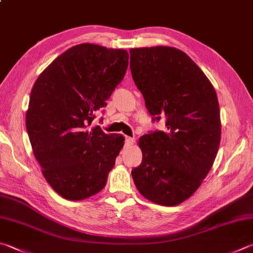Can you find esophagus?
Instances as JSON below:
<instances>
[{
  "label": "esophagus",
  "mask_w": 253,
  "mask_h": 253,
  "mask_svg": "<svg viewBox=\"0 0 253 253\" xmlns=\"http://www.w3.org/2000/svg\"><path fill=\"white\" fill-rule=\"evenodd\" d=\"M134 141H135L134 137H128V136L125 137V142H126L127 145H131Z\"/></svg>",
  "instance_id": "obj_1"
}]
</instances>
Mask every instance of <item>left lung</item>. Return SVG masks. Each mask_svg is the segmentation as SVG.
I'll return each instance as SVG.
<instances>
[{
    "instance_id": "obj_1",
    "label": "left lung",
    "mask_w": 253,
    "mask_h": 253,
    "mask_svg": "<svg viewBox=\"0 0 253 253\" xmlns=\"http://www.w3.org/2000/svg\"><path fill=\"white\" fill-rule=\"evenodd\" d=\"M130 72L153 122L166 129L140 137L142 160L131 170L140 194L176 206L194 194L212 167L221 124L218 97L205 73L182 50L132 48Z\"/></svg>"
}]
</instances>
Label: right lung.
Segmentation results:
<instances>
[{"mask_svg": "<svg viewBox=\"0 0 253 253\" xmlns=\"http://www.w3.org/2000/svg\"><path fill=\"white\" fill-rule=\"evenodd\" d=\"M128 58L124 49L76 45L55 58L32 88L27 134L45 179L63 198H88L106 185L124 137L90 124L123 81Z\"/></svg>", "mask_w": 253, "mask_h": 253, "instance_id": "add662e5", "label": "right lung"}]
</instances>
